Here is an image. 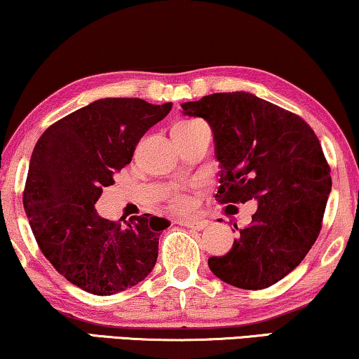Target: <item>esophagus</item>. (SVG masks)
I'll return each mask as SVG.
<instances>
[{"mask_svg":"<svg viewBox=\"0 0 359 359\" xmlns=\"http://www.w3.org/2000/svg\"><path fill=\"white\" fill-rule=\"evenodd\" d=\"M179 224L189 229H195V231H203V229H206L208 226V222L201 221V219H182Z\"/></svg>","mask_w":359,"mask_h":359,"instance_id":"1","label":"esophagus"}]
</instances>
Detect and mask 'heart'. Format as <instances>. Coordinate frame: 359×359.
Masks as SVG:
<instances>
[{"label":"heart","instance_id":"1","mask_svg":"<svg viewBox=\"0 0 359 359\" xmlns=\"http://www.w3.org/2000/svg\"><path fill=\"white\" fill-rule=\"evenodd\" d=\"M200 122L201 121L198 119L180 121L172 128H189L200 124ZM168 201H169V206L172 208L174 211H179V212H187L194 208V198L190 196L189 190L184 189V187H172V189L168 191Z\"/></svg>","mask_w":359,"mask_h":359}]
</instances>
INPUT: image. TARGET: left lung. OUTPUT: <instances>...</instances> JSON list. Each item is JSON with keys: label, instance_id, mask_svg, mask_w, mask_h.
Listing matches in <instances>:
<instances>
[{"label": "left lung", "instance_id": "1", "mask_svg": "<svg viewBox=\"0 0 359 359\" xmlns=\"http://www.w3.org/2000/svg\"><path fill=\"white\" fill-rule=\"evenodd\" d=\"M182 109L212 128L221 163L216 200H258L250 226H233L231 251L208 266L245 290L274 285L302 263L323 227L332 179L319 138L295 112L245 92L212 93Z\"/></svg>", "mask_w": 359, "mask_h": 359}]
</instances>
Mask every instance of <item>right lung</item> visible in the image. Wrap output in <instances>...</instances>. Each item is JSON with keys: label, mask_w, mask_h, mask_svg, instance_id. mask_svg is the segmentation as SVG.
I'll return each instance as SVG.
<instances>
[{"label": "right lung", "mask_w": 359, "mask_h": 359, "mask_svg": "<svg viewBox=\"0 0 359 359\" xmlns=\"http://www.w3.org/2000/svg\"><path fill=\"white\" fill-rule=\"evenodd\" d=\"M170 108L140 98L98 100L55 122L36 142L24 210L45 258L85 292L114 295L156 264L159 235L169 221L151 214L109 221L98 216L95 203Z\"/></svg>", "instance_id": "1"}]
</instances>
